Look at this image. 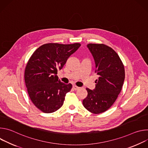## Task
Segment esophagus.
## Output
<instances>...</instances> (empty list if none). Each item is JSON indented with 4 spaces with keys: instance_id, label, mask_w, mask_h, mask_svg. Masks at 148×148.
I'll return each instance as SVG.
<instances>
[{
    "instance_id": "obj_1",
    "label": "esophagus",
    "mask_w": 148,
    "mask_h": 148,
    "mask_svg": "<svg viewBox=\"0 0 148 148\" xmlns=\"http://www.w3.org/2000/svg\"><path fill=\"white\" fill-rule=\"evenodd\" d=\"M73 88H74V90H78V89L79 88V87H78L76 86L75 85H74V86H73Z\"/></svg>"
}]
</instances>
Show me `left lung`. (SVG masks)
Here are the masks:
<instances>
[{"mask_svg": "<svg viewBox=\"0 0 148 148\" xmlns=\"http://www.w3.org/2000/svg\"><path fill=\"white\" fill-rule=\"evenodd\" d=\"M98 75L93 90L86 88L88 95L84 99V107L93 114L107 111L119 94L125 79V69L118 54L103 44H88Z\"/></svg>", "mask_w": 148, "mask_h": 148, "instance_id": "left-lung-1", "label": "left lung"}]
</instances>
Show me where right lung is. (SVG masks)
<instances>
[{
  "label": "right lung",
  "mask_w": 148,
  "mask_h": 148,
  "mask_svg": "<svg viewBox=\"0 0 148 148\" xmlns=\"http://www.w3.org/2000/svg\"><path fill=\"white\" fill-rule=\"evenodd\" d=\"M80 46L79 43L45 44L29 60L25 72L26 86L32 102L42 112L52 113L62 107L72 85L61 82L57 71Z\"/></svg>",
  "instance_id": "add662e5"
}]
</instances>
